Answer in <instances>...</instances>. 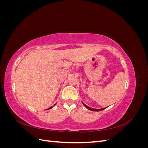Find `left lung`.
<instances>
[{"label":"left lung","mask_w":148,"mask_h":148,"mask_svg":"<svg viewBox=\"0 0 148 148\" xmlns=\"http://www.w3.org/2000/svg\"><path fill=\"white\" fill-rule=\"evenodd\" d=\"M82 103H83V105L85 106V107H86V108H87L88 109L90 110H92V111H101V110H104V109H106V108H103V109H93V108H91V107H89V106H86V104H84L83 102H82Z\"/></svg>","instance_id":"1"}]
</instances>
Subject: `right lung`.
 Returning <instances> with one entry per match:
<instances>
[{
  "label": "right lung",
  "instance_id": "add662e5",
  "mask_svg": "<svg viewBox=\"0 0 148 148\" xmlns=\"http://www.w3.org/2000/svg\"><path fill=\"white\" fill-rule=\"evenodd\" d=\"M51 108H52V107H50V108H49L48 109H51Z\"/></svg>",
  "mask_w": 148,
  "mask_h": 148
}]
</instances>
